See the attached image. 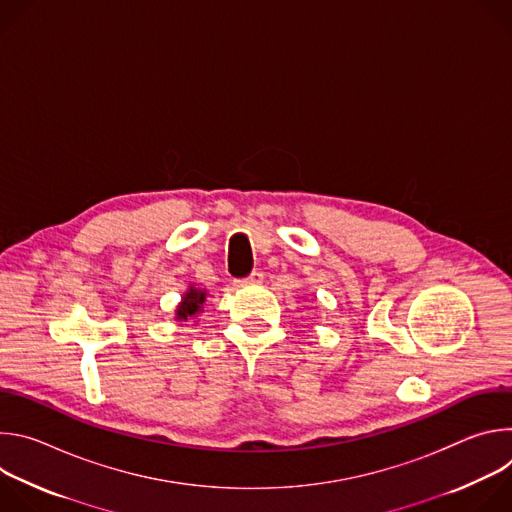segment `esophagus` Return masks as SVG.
Listing matches in <instances>:
<instances>
[{
  "mask_svg": "<svg viewBox=\"0 0 512 512\" xmlns=\"http://www.w3.org/2000/svg\"><path fill=\"white\" fill-rule=\"evenodd\" d=\"M261 281H263V273H261V271H253L249 277L239 279L237 285H239V287H243V285H257V283H261Z\"/></svg>",
  "mask_w": 512,
  "mask_h": 512,
  "instance_id": "obj_1",
  "label": "esophagus"
}]
</instances>
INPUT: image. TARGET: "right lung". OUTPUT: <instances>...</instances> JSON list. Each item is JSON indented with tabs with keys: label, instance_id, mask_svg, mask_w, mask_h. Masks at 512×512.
<instances>
[{
	"label": "right lung",
	"instance_id": "right-lung-1",
	"mask_svg": "<svg viewBox=\"0 0 512 512\" xmlns=\"http://www.w3.org/2000/svg\"><path fill=\"white\" fill-rule=\"evenodd\" d=\"M206 296H208L206 289L196 287V283H190L182 294L180 304L174 310V320L176 322H196V316L200 312H204Z\"/></svg>",
	"mask_w": 512,
	"mask_h": 512
}]
</instances>
